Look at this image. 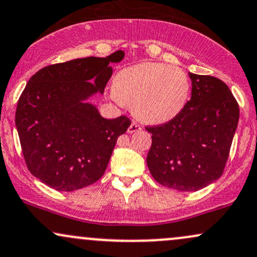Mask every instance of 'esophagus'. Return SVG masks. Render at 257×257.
Masks as SVG:
<instances>
[{"label":"esophagus","instance_id":"esophagus-1","mask_svg":"<svg viewBox=\"0 0 257 257\" xmlns=\"http://www.w3.org/2000/svg\"><path fill=\"white\" fill-rule=\"evenodd\" d=\"M141 130H142V127L140 125H138V123L132 122L131 126H130V127L127 128V132H128V134H135V132L141 131Z\"/></svg>","mask_w":257,"mask_h":257}]
</instances>
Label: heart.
<instances>
[{
	"mask_svg": "<svg viewBox=\"0 0 257 257\" xmlns=\"http://www.w3.org/2000/svg\"><path fill=\"white\" fill-rule=\"evenodd\" d=\"M190 95V80L176 66L142 62L117 72L111 97L132 108L150 125L166 123L182 113Z\"/></svg>",
	"mask_w": 257,
	"mask_h": 257,
	"instance_id": "obj_1",
	"label": "heart"
}]
</instances>
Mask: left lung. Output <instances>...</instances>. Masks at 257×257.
<instances>
[{
    "label": "left lung",
    "instance_id": "1",
    "mask_svg": "<svg viewBox=\"0 0 257 257\" xmlns=\"http://www.w3.org/2000/svg\"><path fill=\"white\" fill-rule=\"evenodd\" d=\"M191 98L170 122L147 127L152 148L147 165L156 182L178 191H197L218 180L239 120V107L219 78L189 72Z\"/></svg>",
    "mask_w": 257,
    "mask_h": 257
}]
</instances>
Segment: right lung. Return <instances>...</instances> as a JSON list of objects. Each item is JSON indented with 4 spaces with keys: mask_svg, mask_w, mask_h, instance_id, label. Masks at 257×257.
<instances>
[{
    "mask_svg": "<svg viewBox=\"0 0 257 257\" xmlns=\"http://www.w3.org/2000/svg\"><path fill=\"white\" fill-rule=\"evenodd\" d=\"M125 56H89L39 69L18 101L15 126L27 168L57 191H74L103 176L128 117L104 119L89 99L103 93L109 63Z\"/></svg>",
    "mask_w": 257,
    "mask_h": 257,
    "instance_id": "1",
    "label": "right lung"
}]
</instances>
